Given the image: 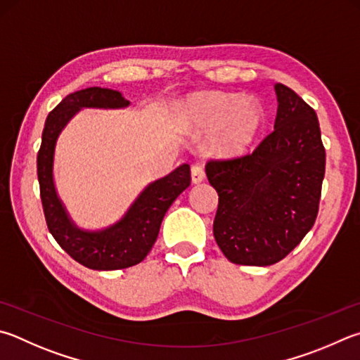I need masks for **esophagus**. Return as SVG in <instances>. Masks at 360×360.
I'll return each mask as SVG.
<instances>
[{
    "label": "esophagus",
    "instance_id": "esophagus-1",
    "mask_svg": "<svg viewBox=\"0 0 360 360\" xmlns=\"http://www.w3.org/2000/svg\"><path fill=\"white\" fill-rule=\"evenodd\" d=\"M191 173H192V182H195V184H200V182H202L206 178L205 168H202L201 163H193Z\"/></svg>",
    "mask_w": 360,
    "mask_h": 360
}]
</instances>
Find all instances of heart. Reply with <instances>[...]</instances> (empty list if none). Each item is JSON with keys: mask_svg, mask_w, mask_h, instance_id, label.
Returning <instances> with one entry per match:
<instances>
[{"mask_svg": "<svg viewBox=\"0 0 360 360\" xmlns=\"http://www.w3.org/2000/svg\"><path fill=\"white\" fill-rule=\"evenodd\" d=\"M181 121L187 129L209 132V145L215 153L234 155L252 145L263 124V107L255 97L230 93H207L186 102Z\"/></svg>", "mask_w": 360, "mask_h": 360, "instance_id": "heart-1", "label": "heart"}]
</instances>
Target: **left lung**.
<instances>
[{"mask_svg":"<svg viewBox=\"0 0 360 360\" xmlns=\"http://www.w3.org/2000/svg\"><path fill=\"white\" fill-rule=\"evenodd\" d=\"M276 94L274 130L253 153L206 163L219 193L214 238L234 264L278 263L318 215L326 151L316 113L282 83Z\"/></svg>","mask_w":360,"mask_h":360,"instance_id":"8db88e82","label":"left lung"}]
</instances>
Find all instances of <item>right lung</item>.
<instances>
[{
    "instance_id": "1",
    "label": "right lung",
    "mask_w": 360,
    "mask_h": 360,
    "mask_svg": "<svg viewBox=\"0 0 360 360\" xmlns=\"http://www.w3.org/2000/svg\"><path fill=\"white\" fill-rule=\"evenodd\" d=\"M127 105L129 101L120 91L99 86L66 96L49 113L37 153V179L49 231L64 252L94 271L124 269L145 259L159 236L168 207L191 186V167L184 163L165 178L151 182L115 225L101 231H83L74 225L55 191L53 154L58 135L78 110Z\"/></svg>"
}]
</instances>
